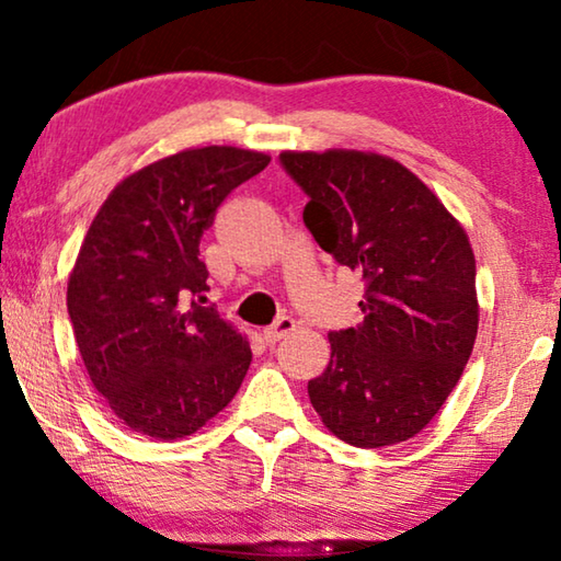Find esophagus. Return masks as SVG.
Returning a JSON list of instances; mask_svg holds the SVG:
<instances>
[{
    "label": "esophagus",
    "mask_w": 561,
    "mask_h": 561,
    "mask_svg": "<svg viewBox=\"0 0 561 561\" xmlns=\"http://www.w3.org/2000/svg\"><path fill=\"white\" fill-rule=\"evenodd\" d=\"M297 329V321H294L291 317H279L277 321H274L272 327H267L262 331V339L267 341V344L272 346V344H277L279 339H284V336H289L291 331Z\"/></svg>",
    "instance_id": "1"
}]
</instances>
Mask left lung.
Instances as JSON below:
<instances>
[{
	"label": "left lung",
	"instance_id": "left-lung-1",
	"mask_svg": "<svg viewBox=\"0 0 561 561\" xmlns=\"http://www.w3.org/2000/svg\"><path fill=\"white\" fill-rule=\"evenodd\" d=\"M309 195L304 225L364 279V321L331 331L309 401L339 440L383 448L421 433L460 381L478 336L474 254L462 225L398 160L284 150Z\"/></svg>",
	"mask_w": 561,
	"mask_h": 561
}]
</instances>
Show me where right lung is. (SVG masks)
<instances>
[{
    "label": "right lung",
    "instance_id": "right-lung-1",
    "mask_svg": "<svg viewBox=\"0 0 561 561\" xmlns=\"http://www.w3.org/2000/svg\"><path fill=\"white\" fill-rule=\"evenodd\" d=\"M270 156L187 148L111 190L69 274L76 346L96 391L133 433L178 440L240 391L252 348L205 299L201 237Z\"/></svg>",
    "mask_w": 561,
    "mask_h": 561
}]
</instances>
